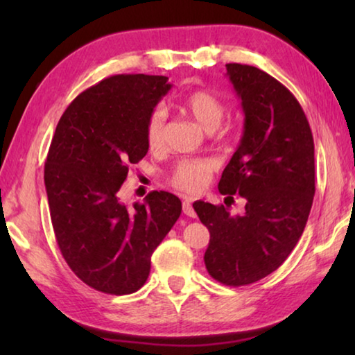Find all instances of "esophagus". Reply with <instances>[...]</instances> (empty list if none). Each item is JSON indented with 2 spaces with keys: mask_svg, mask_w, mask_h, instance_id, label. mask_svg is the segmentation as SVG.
<instances>
[{
  "mask_svg": "<svg viewBox=\"0 0 355 355\" xmlns=\"http://www.w3.org/2000/svg\"><path fill=\"white\" fill-rule=\"evenodd\" d=\"M183 213L186 216H189V218H196V211H194V208H192V203L189 200L183 202Z\"/></svg>",
  "mask_w": 355,
  "mask_h": 355,
  "instance_id": "1",
  "label": "esophagus"
}]
</instances>
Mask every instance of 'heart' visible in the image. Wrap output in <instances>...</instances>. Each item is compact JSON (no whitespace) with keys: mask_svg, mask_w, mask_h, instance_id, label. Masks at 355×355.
<instances>
[{"mask_svg":"<svg viewBox=\"0 0 355 355\" xmlns=\"http://www.w3.org/2000/svg\"><path fill=\"white\" fill-rule=\"evenodd\" d=\"M178 107L196 120L203 130L214 131L225 116V106L218 95L197 89L184 94L178 101ZM166 114L163 110H155L147 120L146 139L150 150H158L164 139ZM216 163L208 158H186L175 166L172 172L171 183L173 188L186 192H197L208 183Z\"/></svg>","mask_w":355,"mask_h":355,"instance_id":"1","label":"heart"}]
</instances>
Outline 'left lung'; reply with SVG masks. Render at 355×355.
Returning <instances> with one entry per match:
<instances>
[{
    "instance_id": "1",
    "label": "left lung",
    "mask_w": 355,
    "mask_h": 355,
    "mask_svg": "<svg viewBox=\"0 0 355 355\" xmlns=\"http://www.w3.org/2000/svg\"><path fill=\"white\" fill-rule=\"evenodd\" d=\"M244 112L241 142L219 191L245 199L243 214L197 200L209 232L205 266L214 280L243 286L282 266L307 224L315 196V144L309 120L284 84L252 65L227 64Z\"/></svg>"
}]
</instances>
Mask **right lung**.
Here are the masks:
<instances>
[{
	"label": "right lung",
	"mask_w": 355,
	"mask_h": 355,
	"mask_svg": "<svg viewBox=\"0 0 355 355\" xmlns=\"http://www.w3.org/2000/svg\"><path fill=\"white\" fill-rule=\"evenodd\" d=\"M167 76L114 75L86 89L59 120L45 161V189L59 250L78 279L106 294L146 284L150 258L182 214L153 191L128 209L117 192L147 155L146 125L169 92Z\"/></svg>",
	"instance_id": "obj_1"
}]
</instances>
